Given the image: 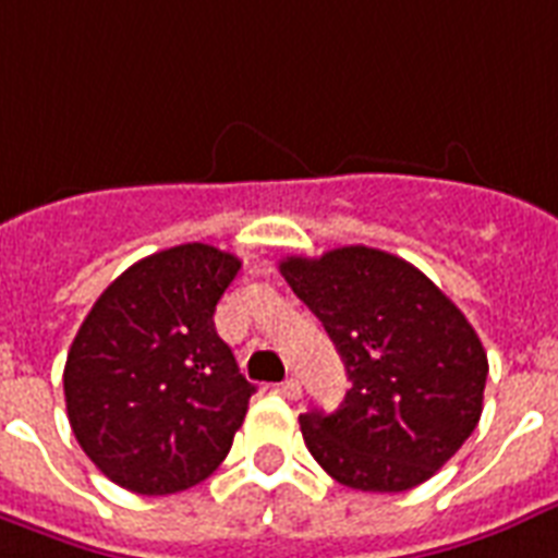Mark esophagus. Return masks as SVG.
<instances>
[{
  "label": "esophagus",
  "instance_id": "34e87169",
  "mask_svg": "<svg viewBox=\"0 0 558 558\" xmlns=\"http://www.w3.org/2000/svg\"><path fill=\"white\" fill-rule=\"evenodd\" d=\"M276 392H282L284 399H300L302 387H300V381H296V378H284V381L276 387Z\"/></svg>",
  "mask_w": 558,
  "mask_h": 558
}]
</instances>
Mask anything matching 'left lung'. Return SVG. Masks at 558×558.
<instances>
[{"label": "left lung", "instance_id": "obj_1", "mask_svg": "<svg viewBox=\"0 0 558 558\" xmlns=\"http://www.w3.org/2000/svg\"><path fill=\"white\" fill-rule=\"evenodd\" d=\"M335 340L352 390L302 413L311 457L349 489L404 492L442 469L483 413L489 361L465 314L384 250L338 247L279 265Z\"/></svg>", "mask_w": 558, "mask_h": 558}]
</instances>
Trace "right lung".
<instances>
[{
  "label": "right lung",
  "instance_id": "1",
  "mask_svg": "<svg viewBox=\"0 0 558 558\" xmlns=\"http://www.w3.org/2000/svg\"><path fill=\"white\" fill-rule=\"evenodd\" d=\"M241 258L209 244L128 267L77 328L63 369L72 434L95 469L136 495L206 481L256 387L215 331Z\"/></svg>",
  "mask_w": 558,
  "mask_h": 558
}]
</instances>
